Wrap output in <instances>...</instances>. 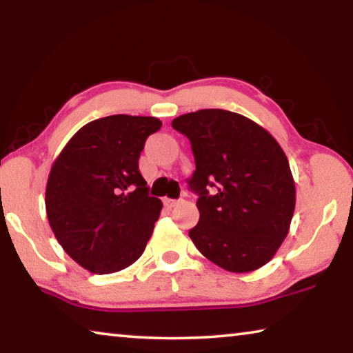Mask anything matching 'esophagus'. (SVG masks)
Returning a JSON list of instances; mask_svg holds the SVG:
<instances>
[{
  "mask_svg": "<svg viewBox=\"0 0 353 353\" xmlns=\"http://www.w3.org/2000/svg\"><path fill=\"white\" fill-rule=\"evenodd\" d=\"M163 204H165L166 207H170V209H171V207H174V205H177V204H179V201H177V199L165 198V199H163Z\"/></svg>",
  "mask_w": 353,
  "mask_h": 353,
  "instance_id": "esophagus-1",
  "label": "esophagus"
}]
</instances>
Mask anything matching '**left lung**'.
<instances>
[{"mask_svg":"<svg viewBox=\"0 0 353 353\" xmlns=\"http://www.w3.org/2000/svg\"><path fill=\"white\" fill-rule=\"evenodd\" d=\"M194 155L188 179L199 221L188 236L207 259L234 273L257 270L289 232L295 183L288 157L265 128L226 110H199L172 121Z\"/></svg>","mask_w":353,"mask_h":353,"instance_id":"1","label":"left lung"}]
</instances>
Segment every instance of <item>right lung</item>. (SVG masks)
Masks as SVG:
<instances>
[{
	"mask_svg": "<svg viewBox=\"0 0 353 353\" xmlns=\"http://www.w3.org/2000/svg\"><path fill=\"white\" fill-rule=\"evenodd\" d=\"M161 122L114 114L81 127L50 171L46 209L54 237L83 268L106 275L146 248L161 201L149 194L138 160Z\"/></svg>",
	"mask_w": 353,
	"mask_h": 353,
	"instance_id": "obj_1",
	"label": "right lung"
}]
</instances>
